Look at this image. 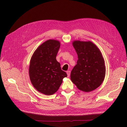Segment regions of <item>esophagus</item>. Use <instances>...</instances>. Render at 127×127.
<instances>
[{
    "instance_id": "esophagus-1",
    "label": "esophagus",
    "mask_w": 127,
    "mask_h": 127,
    "mask_svg": "<svg viewBox=\"0 0 127 127\" xmlns=\"http://www.w3.org/2000/svg\"><path fill=\"white\" fill-rule=\"evenodd\" d=\"M67 76H68V77H69L70 76V71H69V70L67 71Z\"/></svg>"
}]
</instances>
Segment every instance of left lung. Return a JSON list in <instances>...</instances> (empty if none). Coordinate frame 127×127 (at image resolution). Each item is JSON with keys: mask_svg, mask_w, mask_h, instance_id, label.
<instances>
[{"mask_svg": "<svg viewBox=\"0 0 127 127\" xmlns=\"http://www.w3.org/2000/svg\"><path fill=\"white\" fill-rule=\"evenodd\" d=\"M72 45L78 59L71 70V80L80 91H94L101 85L105 76L104 60L101 52L90 41L75 40Z\"/></svg>", "mask_w": 127, "mask_h": 127, "instance_id": "obj_1", "label": "left lung"}]
</instances>
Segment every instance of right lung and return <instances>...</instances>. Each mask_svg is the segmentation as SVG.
I'll use <instances>...</instances> for the list:
<instances>
[{
  "label": "right lung",
  "instance_id": "add662e5",
  "mask_svg": "<svg viewBox=\"0 0 127 127\" xmlns=\"http://www.w3.org/2000/svg\"><path fill=\"white\" fill-rule=\"evenodd\" d=\"M60 47L59 41H46L36 49L30 60L31 82L38 92L45 95L55 93L62 84L63 78L67 76L56 60Z\"/></svg>",
  "mask_w": 127,
  "mask_h": 127
}]
</instances>
